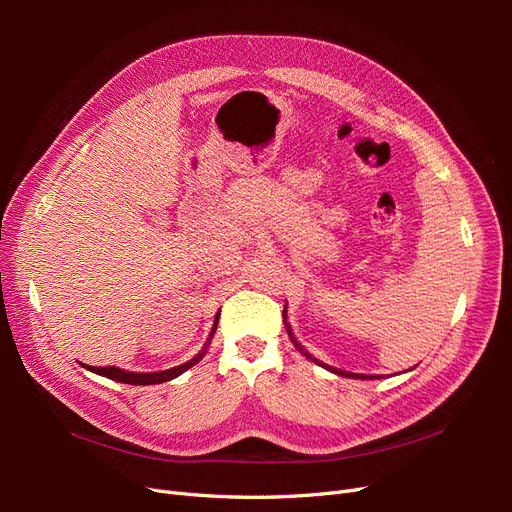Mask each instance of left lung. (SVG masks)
<instances>
[{"label":"left lung","mask_w":512,"mask_h":512,"mask_svg":"<svg viewBox=\"0 0 512 512\" xmlns=\"http://www.w3.org/2000/svg\"><path fill=\"white\" fill-rule=\"evenodd\" d=\"M284 324H286V331H288V335H290V339H292V344L294 346H297V350L303 354V356H307V359L309 361H314V363H318L320 367H324V369H329V371H333V374H337V376H344V378H367V380H371V378H376V376H361V374H350V371H342V369H335V367H331V365H327V363H322V361H318L316 359V356H312V354H309L299 342H297V339H294V335H292V329H290V324L286 322V316H284Z\"/></svg>","instance_id":"1"}]
</instances>
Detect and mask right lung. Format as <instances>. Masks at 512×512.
Here are the masks:
<instances>
[{"label": "right lung", "instance_id": "1", "mask_svg": "<svg viewBox=\"0 0 512 512\" xmlns=\"http://www.w3.org/2000/svg\"><path fill=\"white\" fill-rule=\"evenodd\" d=\"M218 320H220V314L215 316V322H213V329L209 333V339L205 348L200 350L194 359H190L188 363L183 365H177V367H170V369H164V371H151V374H136V371H126V369H119V367H91V365H85L89 371H94V374L98 376H104L108 380H115V382H123V384H162V382H168L173 380L177 376H181L183 371H188L190 367H194L200 359H203L205 352H207V346L211 342V337L215 333V329H218Z\"/></svg>", "mask_w": 512, "mask_h": 512}]
</instances>
